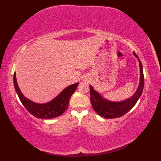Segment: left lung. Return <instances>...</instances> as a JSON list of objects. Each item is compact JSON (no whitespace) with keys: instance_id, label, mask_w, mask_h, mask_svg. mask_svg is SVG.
I'll use <instances>...</instances> for the list:
<instances>
[{"instance_id":"1","label":"left lung","mask_w":161,"mask_h":161,"mask_svg":"<svg viewBox=\"0 0 161 161\" xmlns=\"http://www.w3.org/2000/svg\"><path fill=\"white\" fill-rule=\"evenodd\" d=\"M134 55L138 58L135 53ZM139 61L140 71H141V78H140V84L137 91L132 97L128 98L127 100L115 102L108 101L102 97L101 95L95 91L93 88L90 86L91 93V102L93 106V109L97 114L105 118L111 119L119 118L129 112L134 107L138 99L141 96L143 88H144V75L141 61Z\"/></svg>"}]
</instances>
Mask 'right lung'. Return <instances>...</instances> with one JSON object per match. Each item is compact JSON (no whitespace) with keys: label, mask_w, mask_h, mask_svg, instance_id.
Returning a JSON list of instances; mask_svg holds the SVG:
<instances>
[{"label":"right lung","mask_w":161,"mask_h":161,"mask_svg":"<svg viewBox=\"0 0 161 161\" xmlns=\"http://www.w3.org/2000/svg\"><path fill=\"white\" fill-rule=\"evenodd\" d=\"M79 83L72 84L65 88L52 101L46 104L35 103L26 98L20 92L16 81V73L14 74V85L20 102L30 114L37 118L50 119L57 118L67 110L71 95L76 90Z\"/></svg>","instance_id":"right-lung-1"}]
</instances>
